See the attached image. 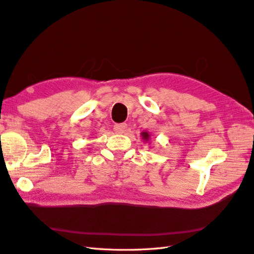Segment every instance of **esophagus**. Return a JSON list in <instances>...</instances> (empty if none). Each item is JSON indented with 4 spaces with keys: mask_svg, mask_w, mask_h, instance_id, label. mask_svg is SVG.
Here are the masks:
<instances>
[{
    "mask_svg": "<svg viewBox=\"0 0 254 254\" xmlns=\"http://www.w3.org/2000/svg\"><path fill=\"white\" fill-rule=\"evenodd\" d=\"M127 123H117V125H115V127H114L115 132L119 133V134L125 133L127 131Z\"/></svg>",
    "mask_w": 254,
    "mask_h": 254,
    "instance_id": "34e87169",
    "label": "esophagus"
}]
</instances>
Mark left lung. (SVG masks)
Here are the masks:
<instances>
[{"label": "left lung", "mask_w": 254, "mask_h": 254, "mask_svg": "<svg viewBox=\"0 0 254 254\" xmlns=\"http://www.w3.org/2000/svg\"><path fill=\"white\" fill-rule=\"evenodd\" d=\"M141 136H143L145 139H148L149 138V135H148V133H147V132L141 133Z\"/></svg>", "instance_id": "8db88e82"}]
</instances>
